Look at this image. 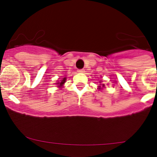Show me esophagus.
<instances>
[{
    "instance_id": "obj_1",
    "label": "esophagus",
    "mask_w": 157,
    "mask_h": 157,
    "mask_svg": "<svg viewBox=\"0 0 157 157\" xmlns=\"http://www.w3.org/2000/svg\"><path fill=\"white\" fill-rule=\"evenodd\" d=\"M77 71H78L79 73H83L85 71H84V69H79Z\"/></svg>"
}]
</instances>
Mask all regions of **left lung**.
Returning <instances> with one entry per match:
<instances>
[{
	"label": "left lung",
	"mask_w": 157,
	"mask_h": 157,
	"mask_svg": "<svg viewBox=\"0 0 157 157\" xmlns=\"http://www.w3.org/2000/svg\"><path fill=\"white\" fill-rule=\"evenodd\" d=\"M102 87H104V84H102ZM100 87H101V86H100V88H99V89H100Z\"/></svg>",
	"instance_id": "left-lung-1"
}]
</instances>
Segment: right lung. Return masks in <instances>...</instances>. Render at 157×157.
I'll return each instance as SVG.
<instances>
[{
    "instance_id": "right-lung-1",
    "label": "right lung",
    "mask_w": 157,
    "mask_h": 157,
    "mask_svg": "<svg viewBox=\"0 0 157 157\" xmlns=\"http://www.w3.org/2000/svg\"><path fill=\"white\" fill-rule=\"evenodd\" d=\"M66 78H63V80H61V82H57V85H59V86H63V85L64 83H65V82H66Z\"/></svg>"
}]
</instances>
